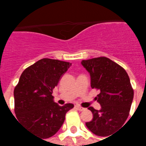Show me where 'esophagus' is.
Segmentation results:
<instances>
[{
  "mask_svg": "<svg viewBox=\"0 0 146 146\" xmlns=\"http://www.w3.org/2000/svg\"><path fill=\"white\" fill-rule=\"evenodd\" d=\"M75 107H76V109H77V110H79V111H84V110H85L84 108L81 107V106H78V105H76V106H75Z\"/></svg>",
  "mask_w": 146,
  "mask_h": 146,
  "instance_id": "obj_1",
  "label": "esophagus"
}]
</instances>
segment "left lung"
Returning a JSON list of instances; mask_svg holds the SVG:
<instances>
[{
  "label": "left lung",
  "mask_w": 146,
  "mask_h": 146,
  "mask_svg": "<svg viewBox=\"0 0 146 146\" xmlns=\"http://www.w3.org/2000/svg\"><path fill=\"white\" fill-rule=\"evenodd\" d=\"M81 65L90 74L91 87L100 91L95 98L102 107L88 108L93 119L86 126L93 134L106 137L117 131L128 117L134 98L130 78L123 68L108 58L82 60Z\"/></svg>",
  "instance_id": "obj_1"
}]
</instances>
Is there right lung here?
<instances>
[{
    "label": "right lung",
    "instance_id": "add662e5",
    "mask_svg": "<svg viewBox=\"0 0 146 146\" xmlns=\"http://www.w3.org/2000/svg\"><path fill=\"white\" fill-rule=\"evenodd\" d=\"M72 64L43 58L24 70L14 90L15 113L28 131L39 138L55 135L73 104L62 106L54 101L53 89ZM42 139V140H43Z\"/></svg>",
    "mask_w": 146,
    "mask_h": 146
}]
</instances>
